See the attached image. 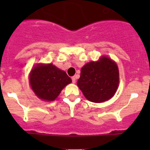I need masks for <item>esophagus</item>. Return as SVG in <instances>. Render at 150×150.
Listing matches in <instances>:
<instances>
[{
    "label": "esophagus",
    "instance_id": "obj_1",
    "mask_svg": "<svg viewBox=\"0 0 150 150\" xmlns=\"http://www.w3.org/2000/svg\"><path fill=\"white\" fill-rule=\"evenodd\" d=\"M72 83H76V77H75V76H73L72 77Z\"/></svg>",
    "mask_w": 150,
    "mask_h": 150
}]
</instances>
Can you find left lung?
<instances>
[{
	"label": "left lung",
	"mask_w": 150,
	"mask_h": 150,
	"mask_svg": "<svg viewBox=\"0 0 150 150\" xmlns=\"http://www.w3.org/2000/svg\"><path fill=\"white\" fill-rule=\"evenodd\" d=\"M117 64L107 57L87 63L81 69L77 86L88 100L101 103L112 98L119 86Z\"/></svg>",
	"instance_id": "left-lung-1"
}]
</instances>
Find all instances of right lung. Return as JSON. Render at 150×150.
I'll list each match as a JSON object with an SVG mask.
<instances>
[{
    "label": "right lung",
    "instance_id": "1",
    "mask_svg": "<svg viewBox=\"0 0 150 150\" xmlns=\"http://www.w3.org/2000/svg\"><path fill=\"white\" fill-rule=\"evenodd\" d=\"M72 82L64 71L52 64L34 67L30 74V86L36 95L45 100H54L61 91Z\"/></svg>",
    "mask_w": 150,
    "mask_h": 150
}]
</instances>
